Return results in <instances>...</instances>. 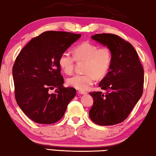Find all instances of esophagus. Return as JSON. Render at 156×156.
<instances>
[{"label": "esophagus", "mask_w": 156, "mask_h": 156, "mask_svg": "<svg viewBox=\"0 0 156 156\" xmlns=\"http://www.w3.org/2000/svg\"><path fill=\"white\" fill-rule=\"evenodd\" d=\"M78 94H87V92L85 91H83V90H79Z\"/></svg>", "instance_id": "obj_1"}]
</instances>
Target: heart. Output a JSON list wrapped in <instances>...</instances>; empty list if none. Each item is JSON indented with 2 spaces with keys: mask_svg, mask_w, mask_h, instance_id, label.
I'll return each mask as SVG.
<instances>
[{
  "mask_svg": "<svg viewBox=\"0 0 156 156\" xmlns=\"http://www.w3.org/2000/svg\"><path fill=\"white\" fill-rule=\"evenodd\" d=\"M113 54L108 46L99 45L86 41L73 49V55L67 52L62 53L59 65L67 74H72L75 61H85L84 74H78L67 79V84L76 89L86 90L94 83L96 79L103 78L108 73L112 64Z\"/></svg>",
  "mask_w": 156,
  "mask_h": 156,
  "instance_id": "b5f03b06",
  "label": "heart"
}]
</instances>
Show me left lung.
Instances as JSON below:
<instances>
[{
    "label": "left lung",
    "instance_id": "8db88e82",
    "mask_svg": "<svg viewBox=\"0 0 156 156\" xmlns=\"http://www.w3.org/2000/svg\"><path fill=\"white\" fill-rule=\"evenodd\" d=\"M91 38L109 47L113 59L109 71L99 84L104 92H89L94 99L89 117L99 126L118 124L127 119L141 97L144 68L133 45L119 35L101 33Z\"/></svg>",
    "mask_w": 156,
    "mask_h": 156
}]
</instances>
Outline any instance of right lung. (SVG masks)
Segmentation results:
<instances>
[{
	"label": "right lung",
	"instance_id": "add662e5",
	"mask_svg": "<svg viewBox=\"0 0 156 156\" xmlns=\"http://www.w3.org/2000/svg\"><path fill=\"white\" fill-rule=\"evenodd\" d=\"M80 37L69 32H44L17 56L12 67L15 97L21 110L35 122H57L75 97V89L63 86L59 58ZM54 88V92L50 93Z\"/></svg>",
	"mask_w": 156,
	"mask_h": 156
}]
</instances>
